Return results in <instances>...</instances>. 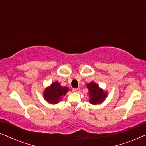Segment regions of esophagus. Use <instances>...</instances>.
I'll list each match as a JSON object with an SVG mask.
<instances>
[{
  "instance_id": "34e87169",
  "label": "esophagus",
  "mask_w": 146,
  "mask_h": 146,
  "mask_svg": "<svg viewBox=\"0 0 146 146\" xmlns=\"http://www.w3.org/2000/svg\"><path fill=\"white\" fill-rule=\"evenodd\" d=\"M72 91L74 92L78 93V92H80V88H73Z\"/></svg>"
}]
</instances>
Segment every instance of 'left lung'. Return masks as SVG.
Wrapping results in <instances>:
<instances>
[{"mask_svg": "<svg viewBox=\"0 0 146 146\" xmlns=\"http://www.w3.org/2000/svg\"><path fill=\"white\" fill-rule=\"evenodd\" d=\"M89 92V102L93 105H97L102 103L108 96V92L100 88L98 84L91 82L86 85Z\"/></svg>", "mask_w": 146, "mask_h": 146, "instance_id": "obj_1", "label": "left lung"}]
</instances>
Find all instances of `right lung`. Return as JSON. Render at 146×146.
Listing matches in <instances>:
<instances>
[{"label":"right lung","instance_id":"right-lung-1","mask_svg":"<svg viewBox=\"0 0 146 146\" xmlns=\"http://www.w3.org/2000/svg\"><path fill=\"white\" fill-rule=\"evenodd\" d=\"M68 91V88L62 86L58 82L56 81L46 88L43 92V97L47 102L51 104H56L62 99V97Z\"/></svg>","mask_w":146,"mask_h":146}]
</instances>
